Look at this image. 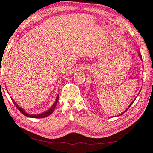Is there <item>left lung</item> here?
<instances>
[{"instance_id":"obj_1","label":"left lung","mask_w":153,"mask_h":153,"mask_svg":"<svg viewBox=\"0 0 153 153\" xmlns=\"http://www.w3.org/2000/svg\"><path fill=\"white\" fill-rule=\"evenodd\" d=\"M139 56H140V58H141V59H142V58H141V55H140V54H139ZM134 100L132 101V103H131V104H130V105H129V107H128V108H127V109H126V110H125V111H124V112H123V113H121V114H119V116H120V115H122V114H124L125 112H126V111L127 110H128V109L129 108H130V106H131V105H132V103H133V102H134Z\"/></svg>"}]
</instances>
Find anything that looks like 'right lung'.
<instances>
[{
    "mask_svg": "<svg viewBox=\"0 0 153 153\" xmlns=\"http://www.w3.org/2000/svg\"><path fill=\"white\" fill-rule=\"evenodd\" d=\"M58 99H59V96H57V99H56V101L55 102L54 104H53V105L52 106V107H51V108L49 109L48 111H45V112H44V113L39 114H34H34H27V113H26V112H25V111L24 110V109H23V108H21V107H19V105H17L16 102H14V100H13L12 98V102H14V104L15 106L16 107V108L18 109L22 113L23 115L26 116V117H30V118H39V119H41V118H45V117H48V116L51 115V114H52V113L53 112V111H54V109H55V107H56V105H57V103Z\"/></svg>",
    "mask_w": 153,
    "mask_h": 153,
    "instance_id": "1",
    "label": "right lung"
}]
</instances>
